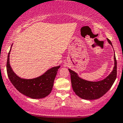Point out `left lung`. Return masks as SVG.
<instances>
[{"label": "left lung", "instance_id": "left-lung-1", "mask_svg": "<svg viewBox=\"0 0 123 123\" xmlns=\"http://www.w3.org/2000/svg\"><path fill=\"white\" fill-rule=\"evenodd\" d=\"M107 40L109 44L112 46L111 41L108 38ZM114 57V66L113 70L105 79L98 82L83 80L78 76L76 72L69 69L72 88L78 97L88 100L99 99L108 92L117 78V60L115 54Z\"/></svg>", "mask_w": 123, "mask_h": 123}]
</instances>
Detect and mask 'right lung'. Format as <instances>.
<instances>
[{
	"label": "right lung",
	"instance_id": "obj_1",
	"mask_svg": "<svg viewBox=\"0 0 123 123\" xmlns=\"http://www.w3.org/2000/svg\"><path fill=\"white\" fill-rule=\"evenodd\" d=\"M11 50L7 56L6 70L9 79L15 88L24 95L32 99H40L49 95L52 91L54 79L60 66L51 68L38 78L31 79H22L15 74L10 66Z\"/></svg>",
	"mask_w": 123,
	"mask_h": 123
}]
</instances>
